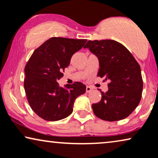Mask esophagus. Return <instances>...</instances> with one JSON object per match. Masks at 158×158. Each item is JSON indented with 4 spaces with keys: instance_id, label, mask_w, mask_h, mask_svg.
Wrapping results in <instances>:
<instances>
[{
    "instance_id": "esophagus-1",
    "label": "esophagus",
    "mask_w": 158,
    "mask_h": 158,
    "mask_svg": "<svg viewBox=\"0 0 158 158\" xmlns=\"http://www.w3.org/2000/svg\"><path fill=\"white\" fill-rule=\"evenodd\" d=\"M92 90V88L91 87H89V86H87V87H86V92H87V93H89Z\"/></svg>"
}]
</instances>
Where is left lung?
Returning <instances> with one entry per match:
<instances>
[{"instance_id": "left-lung-1", "label": "left lung", "mask_w": 158, "mask_h": 158, "mask_svg": "<svg viewBox=\"0 0 158 158\" xmlns=\"http://www.w3.org/2000/svg\"><path fill=\"white\" fill-rule=\"evenodd\" d=\"M84 48L98 58V77L109 81L108 91L101 92V100L92 104L94 115L108 121L126 118L142 98L143 81L138 62L127 48L113 40H89Z\"/></svg>"}]
</instances>
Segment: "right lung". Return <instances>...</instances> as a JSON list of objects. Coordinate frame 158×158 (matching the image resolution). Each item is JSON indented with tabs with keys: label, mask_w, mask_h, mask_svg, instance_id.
Wrapping results in <instances>:
<instances>
[{
	"label": "right lung",
	"mask_w": 158,
	"mask_h": 158,
	"mask_svg": "<svg viewBox=\"0 0 158 158\" xmlns=\"http://www.w3.org/2000/svg\"><path fill=\"white\" fill-rule=\"evenodd\" d=\"M87 40L51 37L33 52L24 69V87L31 108L48 121L68 117L73 112L76 98L86 92L79 81L59 86L64 69L72 56L82 48Z\"/></svg>",
	"instance_id": "right-lung-1"
}]
</instances>
